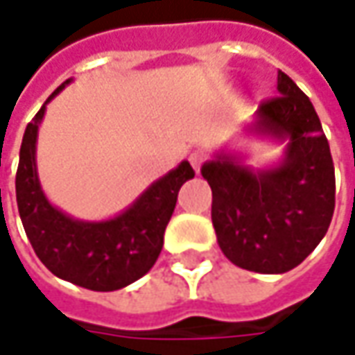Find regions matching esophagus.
<instances>
[{"instance_id": "obj_1", "label": "esophagus", "mask_w": 355, "mask_h": 355, "mask_svg": "<svg viewBox=\"0 0 355 355\" xmlns=\"http://www.w3.org/2000/svg\"><path fill=\"white\" fill-rule=\"evenodd\" d=\"M189 162H191V166H193V170L199 171V168H201V164H203V156H201V154H198V152H196V154H191V156H189Z\"/></svg>"}]
</instances>
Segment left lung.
<instances>
[{"label":"left lung","instance_id":"obj_1","mask_svg":"<svg viewBox=\"0 0 355 355\" xmlns=\"http://www.w3.org/2000/svg\"><path fill=\"white\" fill-rule=\"evenodd\" d=\"M277 90L280 96L261 104L243 134L284 144L282 156L251 168L247 154L221 148L201 166L213 191L211 221L221 251L233 265L261 275L300 265L334 215V162L320 118L282 71Z\"/></svg>","mask_w":355,"mask_h":355}]
</instances>
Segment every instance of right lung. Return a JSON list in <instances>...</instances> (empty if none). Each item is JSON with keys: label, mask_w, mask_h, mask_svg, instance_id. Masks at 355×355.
Returning a JSON list of instances; mask_svg holds the SVG:
<instances>
[{"label": "right lung", "mask_w": 355, "mask_h": 355, "mask_svg": "<svg viewBox=\"0 0 355 355\" xmlns=\"http://www.w3.org/2000/svg\"><path fill=\"white\" fill-rule=\"evenodd\" d=\"M64 80L27 124L19 150L15 196L23 229L39 261L59 279L110 293L128 286L154 266L170 223L180 187L196 173L184 159L150 184L124 211L101 221L76 219L53 205L37 171V136L47 104L69 87Z\"/></svg>", "instance_id": "obj_1"}]
</instances>
